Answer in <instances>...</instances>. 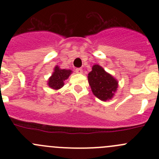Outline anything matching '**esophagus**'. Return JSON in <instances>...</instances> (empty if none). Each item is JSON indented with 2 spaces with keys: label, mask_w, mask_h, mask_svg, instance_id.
Here are the masks:
<instances>
[{
  "label": "esophagus",
  "mask_w": 159,
  "mask_h": 159,
  "mask_svg": "<svg viewBox=\"0 0 159 159\" xmlns=\"http://www.w3.org/2000/svg\"><path fill=\"white\" fill-rule=\"evenodd\" d=\"M75 71H76L77 73L81 74V73H82V72H83V70H82V68H76V69H75Z\"/></svg>",
  "instance_id": "obj_1"
}]
</instances>
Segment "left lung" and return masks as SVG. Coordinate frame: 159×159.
<instances>
[{
    "label": "left lung",
    "instance_id": "8db88e82",
    "mask_svg": "<svg viewBox=\"0 0 159 159\" xmlns=\"http://www.w3.org/2000/svg\"><path fill=\"white\" fill-rule=\"evenodd\" d=\"M88 78L93 94L98 98L107 101L113 97L118 88V81L102 67L94 65Z\"/></svg>",
    "mask_w": 159,
    "mask_h": 159
}]
</instances>
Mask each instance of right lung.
Wrapping results in <instances>:
<instances>
[{
    "instance_id": "1",
    "label": "right lung",
    "mask_w": 159,
    "mask_h": 159,
    "mask_svg": "<svg viewBox=\"0 0 159 159\" xmlns=\"http://www.w3.org/2000/svg\"><path fill=\"white\" fill-rule=\"evenodd\" d=\"M71 73L70 70L60 69L57 66L54 68V71L48 80V85L51 89L57 90L64 86V81L69 77Z\"/></svg>"
}]
</instances>
